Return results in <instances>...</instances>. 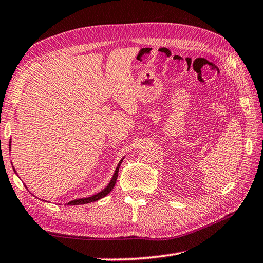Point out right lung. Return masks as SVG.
<instances>
[{"label": "right lung", "instance_id": "add662e5", "mask_svg": "<svg viewBox=\"0 0 263 263\" xmlns=\"http://www.w3.org/2000/svg\"><path fill=\"white\" fill-rule=\"evenodd\" d=\"M10 145H11V139H10ZM10 145H9V146H10ZM10 148H11V147H10ZM123 159H124V157H123ZM123 159H122L121 161H119V163L117 164V168H116V170H115V173H114V176H112V178H111V180H110V183H109V184L106 186V189H103V190L101 191V192H99V193H97V194L92 195V197L72 200V201H70V202L66 203V206H68V204H69V206H77V204H86V203H89V202L98 201V200L104 198L107 194L110 193V191L114 189V186H115V184H116L117 176H118V170H119V166H121V164H122ZM12 168H13V166H12ZM13 171H15V173H16L15 168H13ZM26 189H27V187H26Z\"/></svg>", "mask_w": 263, "mask_h": 263}]
</instances>
